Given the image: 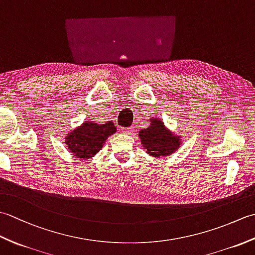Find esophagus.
I'll use <instances>...</instances> for the list:
<instances>
[{
    "label": "esophagus",
    "instance_id": "esophagus-1",
    "mask_svg": "<svg viewBox=\"0 0 255 255\" xmlns=\"http://www.w3.org/2000/svg\"><path fill=\"white\" fill-rule=\"evenodd\" d=\"M122 132L125 134H132L134 132L133 127H129V128H123Z\"/></svg>",
    "mask_w": 255,
    "mask_h": 255
}]
</instances>
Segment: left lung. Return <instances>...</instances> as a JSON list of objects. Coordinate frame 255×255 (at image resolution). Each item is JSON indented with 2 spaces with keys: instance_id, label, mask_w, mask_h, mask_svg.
Wrapping results in <instances>:
<instances>
[{
  "instance_id": "left-lung-1",
  "label": "left lung",
  "mask_w": 255,
  "mask_h": 255,
  "mask_svg": "<svg viewBox=\"0 0 255 255\" xmlns=\"http://www.w3.org/2000/svg\"><path fill=\"white\" fill-rule=\"evenodd\" d=\"M149 122V127L138 133L143 149L152 158H169L181 147L182 137L171 131L158 117H151Z\"/></svg>"
}]
</instances>
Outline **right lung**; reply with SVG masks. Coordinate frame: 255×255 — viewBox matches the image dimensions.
Instances as JSON below:
<instances>
[{"instance_id": "right-lung-1", "label": "right lung", "mask_w": 255, "mask_h": 255, "mask_svg": "<svg viewBox=\"0 0 255 255\" xmlns=\"http://www.w3.org/2000/svg\"><path fill=\"white\" fill-rule=\"evenodd\" d=\"M116 127L111 121L99 124L84 121L82 125L67 132L64 140L68 151L80 160H89L102 150L107 138L116 132Z\"/></svg>"}]
</instances>
